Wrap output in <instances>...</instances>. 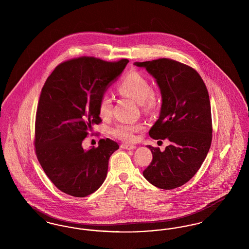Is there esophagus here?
Here are the masks:
<instances>
[{"instance_id": "34e87169", "label": "esophagus", "mask_w": 249, "mask_h": 249, "mask_svg": "<svg viewBox=\"0 0 249 249\" xmlns=\"http://www.w3.org/2000/svg\"><path fill=\"white\" fill-rule=\"evenodd\" d=\"M121 148L127 149V150H132V149H135L136 146L132 145V144H128V143H122L121 144Z\"/></svg>"}]
</instances>
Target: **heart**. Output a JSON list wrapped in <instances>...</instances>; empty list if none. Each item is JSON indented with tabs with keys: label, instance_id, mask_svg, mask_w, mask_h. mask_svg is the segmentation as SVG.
I'll return each instance as SVG.
<instances>
[{
	"label": "heart",
	"instance_id": "obj_1",
	"mask_svg": "<svg viewBox=\"0 0 249 249\" xmlns=\"http://www.w3.org/2000/svg\"><path fill=\"white\" fill-rule=\"evenodd\" d=\"M118 91L120 95L129 97L140 104L143 110L149 111L156 107L157 101L154 91L148 80L137 71H132L127 74L118 86ZM99 115L102 119H108L113 113V101L108 95H104L98 107ZM141 123L121 122L112 128L111 132L117 138L125 142H132L135 140V133L142 130Z\"/></svg>",
	"mask_w": 249,
	"mask_h": 249
}]
</instances>
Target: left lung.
Listing matches in <instances>:
<instances>
[{
	"instance_id": "left-lung-1",
	"label": "left lung",
	"mask_w": 249,
	"mask_h": 249,
	"mask_svg": "<svg viewBox=\"0 0 249 249\" xmlns=\"http://www.w3.org/2000/svg\"><path fill=\"white\" fill-rule=\"evenodd\" d=\"M133 64L154 77L161 94L160 117L149 135L170 141L164 151L147 145L153 160L142 176L157 188L177 189L194 177L211 146L212 119L206 86L193 68L173 59Z\"/></svg>"
}]
</instances>
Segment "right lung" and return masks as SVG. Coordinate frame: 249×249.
<instances>
[{"instance_id": "obj_1", "label": "right lung", "mask_w": 249, "mask_h": 249, "mask_svg": "<svg viewBox=\"0 0 249 249\" xmlns=\"http://www.w3.org/2000/svg\"><path fill=\"white\" fill-rule=\"evenodd\" d=\"M129 60L108 62L82 57L60 63L40 95L36 120V157L51 182L62 192L86 197L105 182L108 161L118 142L100 140L84 149L83 140L101 123L98 107Z\"/></svg>"}]
</instances>
